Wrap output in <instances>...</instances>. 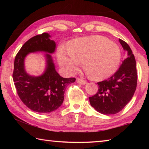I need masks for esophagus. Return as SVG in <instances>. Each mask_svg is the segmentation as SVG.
Returning a JSON list of instances; mask_svg holds the SVG:
<instances>
[{
  "label": "esophagus",
  "mask_w": 149,
  "mask_h": 149,
  "mask_svg": "<svg viewBox=\"0 0 149 149\" xmlns=\"http://www.w3.org/2000/svg\"><path fill=\"white\" fill-rule=\"evenodd\" d=\"M76 81L78 84H82V85H85L87 84V81L84 79H80V78H77L76 79Z\"/></svg>",
  "instance_id": "obj_1"
}]
</instances>
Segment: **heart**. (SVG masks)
<instances>
[{
	"mask_svg": "<svg viewBox=\"0 0 149 149\" xmlns=\"http://www.w3.org/2000/svg\"><path fill=\"white\" fill-rule=\"evenodd\" d=\"M58 58L62 66L74 72L84 61L85 69L94 79L101 80L115 72L121 60V50L115 42L100 35L74 39L69 49L60 47Z\"/></svg>",
	"mask_w": 149,
	"mask_h": 149,
	"instance_id": "obj_1",
	"label": "heart"
}]
</instances>
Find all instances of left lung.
I'll return each mask as SVG.
<instances>
[{
    "label": "left lung",
    "mask_w": 149,
    "mask_h": 149,
    "mask_svg": "<svg viewBox=\"0 0 149 149\" xmlns=\"http://www.w3.org/2000/svg\"><path fill=\"white\" fill-rule=\"evenodd\" d=\"M127 57L120 68L108 79L97 83L99 90L89 97L91 105L102 114H115L120 112L132 99L137 87V75L134 55L125 41L119 39Z\"/></svg>",
    "instance_id": "8db88e82"
}]
</instances>
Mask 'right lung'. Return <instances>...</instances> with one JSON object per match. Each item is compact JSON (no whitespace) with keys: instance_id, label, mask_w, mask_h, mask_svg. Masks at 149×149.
Returning a JSON list of instances; mask_svg holds the SVG:
<instances>
[{"instance_id":"1","label":"right lung","mask_w":149,"mask_h":149,"mask_svg":"<svg viewBox=\"0 0 149 149\" xmlns=\"http://www.w3.org/2000/svg\"><path fill=\"white\" fill-rule=\"evenodd\" d=\"M50 35L43 33L33 37L24 43L14 60L13 80L17 95L29 109L39 113H49L58 109L64 99L66 87L75 82V78H64L55 70L51 55L56 43L50 39ZM48 52L46 68L39 77H33L25 72L24 58L31 52Z\"/></svg>"}]
</instances>
